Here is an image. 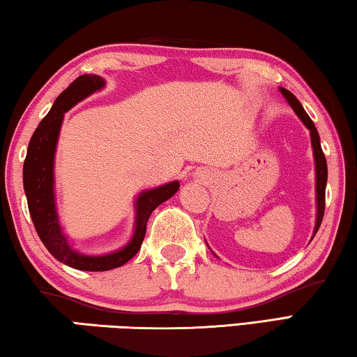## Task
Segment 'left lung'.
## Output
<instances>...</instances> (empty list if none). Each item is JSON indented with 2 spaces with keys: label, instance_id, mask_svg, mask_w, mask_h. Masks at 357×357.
<instances>
[{
  "label": "left lung",
  "instance_id": "1",
  "mask_svg": "<svg viewBox=\"0 0 357 357\" xmlns=\"http://www.w3.org/2000/svg\"><path fill=\"white\" fill-rule=\"evenodd\" d=\"M283 98L288 100V104L291 105L294 113L298 114L299 119L304 123L307 129L310 130V140H312V148H313V157H315V172H317V223L315 229H313V236H315L319 225H321L323 215H324V198H326V183H328V164H326V157L321 149V143H319V135L318 130L310 119L309 114L305 113L304 107L301 105V102L296 99L293 93H289L285 88H279ZM312 236V239H313Z\"/></svg>",
  "mask_w": 357,
  "mask_h": 357
}]
</instances>
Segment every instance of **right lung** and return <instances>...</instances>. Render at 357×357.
<instances>
[{
  "label": "right lung",
  "mask_w": 357,
  "mask_h": 357,
  "mask_svg": "<svg viewBox=\"0 0 357 357\" xmlns=\"http://www.w3.org/2000/svg\"><path fill=\"white\" fill-rule=\"evenodd\" d=\"M105 86L99 75L84 74L75 78L53 102L50 112L40 121L28 144L25 164H23V187H25L28 209L31 214L36 231L47 250L58 261L80 271H110L119 268L137 255L146 233L148 219L153 211L172 198L179 189L178 181L164 184L151 190H143L135 200L134 234L123 249L107 255H84L69 244L59 225L55 198V151L61 130L64 113L86 99L88 96Z\"/></svg>",
  "instance_id": "right-lung-1"
}]
</instances>
